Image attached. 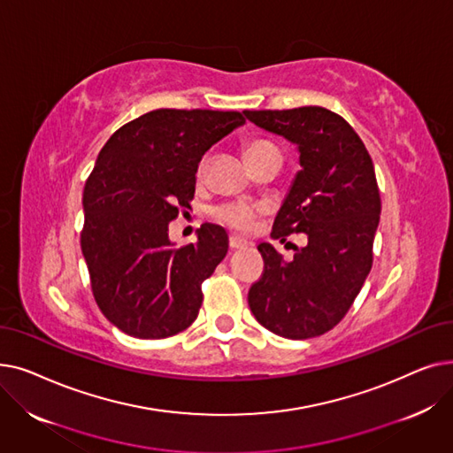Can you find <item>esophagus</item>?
Listing matches in <instances>:
<instances>
[{
	"instance_id": "1",
	"label": "esophagus",
	"mask_w": 453,
	"mask_h": 453,
	"mask_svg": "<svg viewBox=\"0 0 453 453\" xmlns=\"http://www.w3.org/2000/svg\"><path fill=\"white\" fill-rule=\"evenodd\" d=\"M229 248H231V250H244V248H248V241L242 239V236L231 234V236H229Z\"/></svg>"
}]
</instances>
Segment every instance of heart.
I'll list each match as a JSON object with an SVG mask.
<instances>
[{
	"label": "heart",
	"instance_id": "b5f03b06",
	"mask_svg": "<svg viewBox=\"0 0 453 453\" xmlns=\"http://www.w3.org/2000/svg\"><path fill=\"white\" fill-rule=\"evenodd\" d=\"M268 152H279V149L270 141H251V142H248L246 149H244L246 161H253V159L265 156ZM200 171H203V165H202ZM255 211H257V207H253L250 203L233 202V203L220 205L217 211H214V214H217L219 220L233 226L236 229H248L253 222Z\"/></svg>",
	"mask_w": 453,
	"mask_h": 453
}]
</instances>
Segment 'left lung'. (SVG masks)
<instances>
[{"label":"left lung","mask_w":453,"mask_h":453,"mask_svg":"<svg viewBox=\"0 0 453 453\" xmlns=\"http://www.w3.org/2000/svg\"><path fill=\"white\" fill-rule=\"evenodd\" d=\"M244 115L296 145L301 171L272 234L304 233L308 239L288 263L272 244H258L266 266L250 288V308L277 336H321L343 319L371 272L382 211L372 159L345 119L326 108L246 110Z\"/></svg>","instance_id":"left-lung-1"}]
</instances>
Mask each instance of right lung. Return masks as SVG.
<instances>
[{
	"label": "right lung",
	"instance_id": "1",
	"mask_svg": "<svg viewBox=\"0 0 453 453\" xmlns=\"http://www.w3.org/2000/svg\"><path fill=\"white\" fill-rule=\"evenodd\" d=\"M244 123L239 111L161 108L119 128L99 152L82 195L81 248L95 301L125 334L161 340L196 319L227 233L203 224L195 244L174 250L169 222L195 196L202 156Z\"/></svg>",
	"mask_w": 453,
	"mask_h": 453
}]
</instances>
